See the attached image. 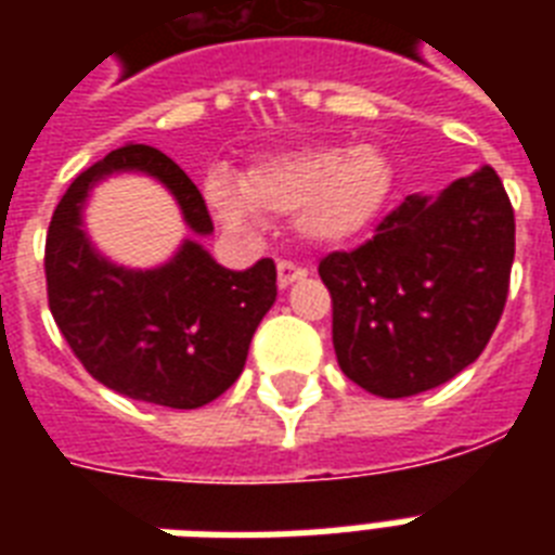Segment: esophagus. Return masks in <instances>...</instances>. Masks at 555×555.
<instances>
[{"label":"esophagus","mask_w":555,"mask_h":555,"mask_svg":"<svg viewBox=\"0 0 555 555\" xmlns=\"http://www.w3.org/2000/svg\"><path fill=\"white\" fill-rule=\"evenodd\" d=\"M305 273H308V270H305L302 264H296V261H287V259L276 261V276H279V285L282 287L294 285V282L305 279Z\"/></svg>","instance_id":"1"}]
</instances>
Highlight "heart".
<instances>
[{
    "label": "heart",
    "mask_w": 555,
    "mask_h": 555,
    "mask_svg": "<svg viewBox=\"0 0 555 555\" xmlns=\"http://www.w3.org/2000/svg\"><path fill=\"white\" fill-rule=\"evenodd\" d=\"M395 195V164L374 143L302 146L253 160L233 181L212 172L204 198L224 227H253L261 216H296L313 244L337 247L374 227Z\"/></svg>",
    "instance_id": "b5f03b06"
}]
</instances>
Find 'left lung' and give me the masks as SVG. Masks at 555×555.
<instances>
[{"instance_id": "8db88e82", "label": "left lung", "mask_w": 555, "mask_h": 555, "mask_svg": "<svg viewBox=\"0 0 555 555\" xmlns=\"http://www.w3.org/2000/svg\"><path fill=\"white\" fill-rule=\"evenodd\" d=\"M516 216L492 167L438 198L405 195L320 276L334 308V351L357 386L412 397L475 363L507 305Z\"/></svg>"}]
</instances>
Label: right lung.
Listing matches in <instances>:
<instances>
[{
    "label": "right lung",
    "instance_id": "1",
    "mask_svg": "<svg viewBox=\"0 0 555 555\" xmlns=\"http://www.w3.org/2000/svg\"><path fill=\"white\" fill-rule=\"evenodd\" d=\"M146 172L176 195L198 235L212 218L176 160L129 143L74 178L56 204L46 238L48 308L74 357L117 395L169 409H198L233 386L261 317L276 302V264L227 270L186 238L155 270L103 259L82 233V204L103 176Z\"/></svg>",
    "mask_w": 555,
    "mask_h": 555
}]
</instances>
